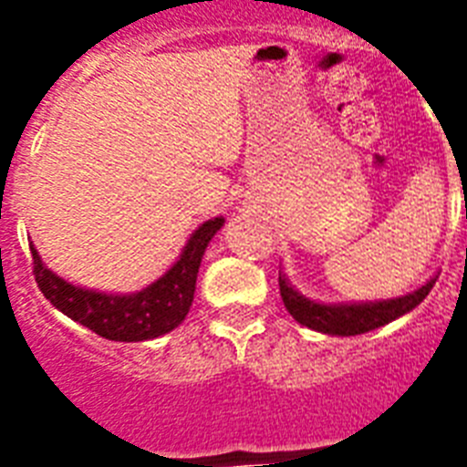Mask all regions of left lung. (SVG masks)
Returning <instances> with one entry per match:
<instances>
[{
    "label": "left lung",
    "instance_id": "8db88e82",
    "mask_svg": "<svg viewBox=\"0 0 467 467\" xmlns=\"http://www.w3.org/2000/svg\"><path fill=\"white\" fill-rule=\"evenodd\" d=\"M436 276H431L427 284L414 288L407 296L388 300H358V303H322V300L306 298L303 293L291 284V278L284 271H278V288L284 298L285 310L291 312L293 319L315 332L329 334V337H356L366 334L370 329L388 325L392 319L402 317L410 310L420 306L427 298L429 291L434 288Z\"/></svg>",
    "mask_w": 467,
    "mask_h": 467
}]
</instances>
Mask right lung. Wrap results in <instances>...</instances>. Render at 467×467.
<instances>
[{"label": "right lung", "mask_w": 467, "mask_h": 467, "mask_svg": "<svg viewBox=\"0 0 467 467\" xmlns=\"http://www.w3.org/2000/svg\"><path fill=\"white\" fill-rule=\"evenodd\" d=\"M225 218H211L191 233L182 254L157 281L133 293H106L75 285L47 269L36 244H31L36 284L50 306L65 312L99 337L111 341H148L182 325L193 303L198 266L208 242Z\"/></svg>", "instance_id": "1"}]
</instances>
